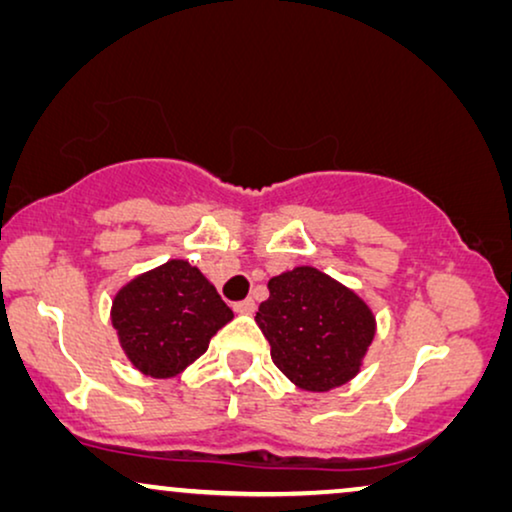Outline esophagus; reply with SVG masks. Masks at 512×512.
Segmentation results:
<instances>
[{
    "label": "esophagus",
    "instance_id": "obj_1",
    "mask_svg": "<svg viewBox=\"0 0 512 512\" xmlns=\"http://www.w3.org/2000/svg\"><path fill=\"white\" fill-rule=\"evenodd\" d=\"M234 311L236 313H253L255 311V299H243V301H236L234 304Z\"/></svg>",
    "mask_w": 512,
    "mask_h": 512
}]
</instances>
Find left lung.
<instances>
[{
    "mask_svg": "<svg viewBox=\"0 0 512 512\" xmlns=\"http://www.w3.org/2000/svg\"><path fill=\"white\" fill-rule=\"evenodd\" d=\"M255 322L271 345L273 364L308 392L334 390L357 376L376 334L369 306L313 266L271 278Z\"/></svg>",
    "mask_w": 512,
    "mask_h": 512,
    "instance_id": "1",
    "label": "left lung"
}]
</instances>
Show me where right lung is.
Returning <instances> with one entry per match:
<instances>
[{
	"mask_svg": "<svg viewBox=\"0 0 512 512\" xmlns=\"http://www.w3.org/2000/svg\"><path fill=\"white\" fill-rule=\"evenodd\" d=\"M232 318V308L185 259L134 278L115 294L111 311L129 362L153 378L181 373Z\"/></svg>",
	"mask_w": 512,
	"mask_h": 512,
	"instance_id": "right-lung-1",
	"label": "right lung"
}]
</instances>
